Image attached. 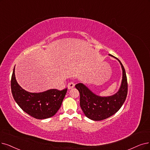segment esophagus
I'll use <instances>...</instances> for the list:
<instances>
[{
	"instance_id": "esophagus-1",
	"label": "esophagus",
	"mask_w": 150,
	"mask_h": 150,
	"mask_svg": "<svg viewBox=\"0 0 150 150\" xmlns=\"http://www.w3.org/2000/svg\"><path fill=\"white\" fill-rule=\"evenodd\" d=\"M74 87V83L73 82H69L68 83V88L69 89L73 88Z\"/></svg>"
}]
</instances>
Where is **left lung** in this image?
I'll return each mask as SVG.
<instances>
[{"label":"left lung","instance_id":"left-lung-1","mask_svg":"<svg viewBox=\"0 0 150 150\" xmlns=\"http://www.w3.org/2000/svg\"><path fill=\"white\" fill-rule=\"evenodd\" d=\"M110 56L113 57L110 55ZM121 65L122 79L117 93L109 97H100L95 95L82 83L75 86L80 93V106L84 115L93 121H101L115 115L121 108L127 95V80L125 71Z\"/></svg>","mask_w":150,"mask_h":150}]
</instances>
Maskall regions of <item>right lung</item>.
<instances>
[{
  "label": "right lung",
  "instance_id": "obj_1",
  "mask_svg": "<svg viewBox=\"0 0 150 150\" xmlns=\"http://www.w3.org/2000/svg\"><path fill=\"white\" fill-rule=\"evenodd\" d=\"M15 67L11 79V89L16 103L24 111L35 119H44L54 116L61 107L67 88L62 91L50 89L40 93L27 92L18 83Z\"/></svg>",
  "mask_w": 150,
  "mask_h": 150
}]
</instances>
